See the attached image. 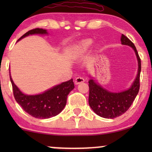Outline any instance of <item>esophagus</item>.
<instances>
[{"mask_svg": "<svg viewBox=\"0 0 152 152\" xmlns=\"http://www.w3.org/2000/svg\"><path fill=\"white\" fill-rule=\"evenodd\" d=\"M84 79L82 77H77L75 79V84H81V83H83L84 82Z\"/></svg>", "mask_w": 152, "mask_h": 152, "instance_id": "1", "label": "esophagus"}]
</instances>
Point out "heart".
Segmentation results:
<instances>
[{"label": "heart", "instance_id": "1", "mask_svg": "<svg viewBox=\"0 0 152 152\" xmlns=\"http://www.w3.org/2000/svg\"><path fill=\"white\" fill-rule=\"evenodd\" d=\"M93 43V41L92 39H85L82 42V43L80 44V51H82V52H84V51H86L87 50L90 48V47L92 45V44Z\"/></svg>", "mask_w": 152, "mask_h": 152}]
</instances>
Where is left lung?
Returning <instances> with one entry per match:
<instances>
[{
    "instance_id": "8db88e82",
    "label": "left lung",
    "mask_w": 152,
    "mask_h": 152,
    "mask_svg": "<svg viewBox=\"0 0 152 152\" xmlns=\"http://www.w3.org/2000/svg\"><path fill=\"white\" fill-rule=\"evenodd\" d=\"M121 43L134 50L138 62V74L132 86L120 93H112L103 88L93 80L88 81V104L95 113L104 118H113L122 115L129 109L140 89L141 61L134 43L126 36L122 34Z\"/></svg>"
}]
</instances>
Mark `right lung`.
<instances>
[{
	"label": "right lung",
	"mask_w": 152,
	"mask_h": 152,
	"mask_svg": "<svg viewBox=\"0 0 152 152\" xmlns=\"http://www.w3.org/2000/svg\"><path fill=\"white\" fill-rule=\"evenodd\" d=\"M45 34L47 31L41 28L31 30L18 41L30 34ZM16 101L26 113L39 119H47L59 114L66 104L68 95L75 88L72 79L57 85L41 94L28 95L23 93L14 84L10 75Z\"/></svg>",
	"instance_id": "obj_1"
}]
</instances>
